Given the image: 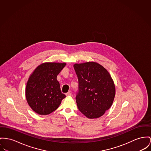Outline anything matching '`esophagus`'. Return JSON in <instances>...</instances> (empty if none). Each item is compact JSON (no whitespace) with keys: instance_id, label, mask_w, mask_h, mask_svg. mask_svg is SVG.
Masks as SVG:
<instances>
[{"instance_id":"obj_1","label":"esophagus","mask_w":151,"mask_h":151,"mask_svg":"<svg viewBox=\"0 0 151 151\" xmlns=\"http://www.w3.org/2000/svg\"><path fill=\"white\" fill-rule=\"evenodd\" d=\"M71 94H72V93H71V91H69L68 93H66V96H71Z\"/></svg>"}]
</instances>
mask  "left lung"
<instances>
[{
  "instance_id": "left-lung-1",
  "label": "left lung",
  "mask_w": 151,
  "mask_h": 151,
  "mask_svg": "<svg viewBox=\"0 0 151 151\" xmlns=\"http://www.w3.org/2000/svg\"><path fill=\"white\" fill-rule=\"evenodd\" d=\"M78 82L76 99L81 112L96 119L108 110L115 96V86L108 71L100 64L89 62L74 65Z\"/></svg>"
}]
</instances>
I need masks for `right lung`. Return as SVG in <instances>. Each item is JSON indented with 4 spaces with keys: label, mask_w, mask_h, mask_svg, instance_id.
I'll return each mask as SVG.
<instances>
[{
    "label": "right lung",
    "mask_w": 151,
    "mask_h": 151,
    "mask_svg": "<svg viewBox=\"0 0 151 151\" xmlns=\"http://www.w3.org/2000/svg\"><path fill=\"white\" fill-rule=\"evenodd\" d=\"M65 65V63H44L31 75L26 85V97L31 109L38 114L47 115L55 111L66 97L57 80Z\"/></svg>",
    "instance_id": "right-lung-1"
}]
</instances>
